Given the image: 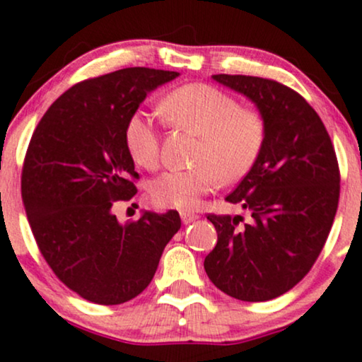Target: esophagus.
<instances>
[{
	"mask_svg": "<svg viewBox=\"0 0 362 362\" xmlns=\"http://www.w3.org/2000/svg\"><path fill=\"white\" fill-rule=\"evenodd\" d=\"M198 215H194V213H189V211H181V221L185 223V225H189V223H193Z\"/></svg>",
	"mask_w": 362,
	"mask_h": 362,
	"instance_id": "1",
	"label": "esophagus"
}]
</instances>
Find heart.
I'll list each match as a JSON object with an SVG mask.
<instances>
[{
	"label": "heart",
	"instance_id": "b5f03b06",
	"mask_svg": "<svg viewBox=\"0 0 362 362\" xmlns=\"http://www.w3.org/2000/svg\"><path fill=\"white\" fill-rule=\"evenodd\" d=\"M159 112L177 129L199 136L193 164L169 171L151 186V198L160 208L191 211L218 185H235L252 171L267 141V122L255 109L240 107L235 97L208 83H186L160 100ZM131 158L154 171L160 163V136L153 120L132 114L124 129Z\"/></svg>",
	"mask_w": 362,
	"mask_h": 362
}]
</instances>
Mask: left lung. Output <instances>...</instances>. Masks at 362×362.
Returning a JSON list of instances; mask_svg holds the SVG:
<instances>
[{
	"mask_svg": "<svg viewBox=\"0 0 362 362\" xmlns=\"http://www.w3.org/2000/svg\"><path fill=\"white\" fill-rule=\"evenodd\" d=\"M255 102L267 122L260 159L226 202L243 216H206L218 233L204 270L226 296L265 302L296 287L322 252L336 216L341 173L322 120L300 93L270 78L213 75Z\"/></svg>",
	"mask_w": 362,
	"mask_h": 362,
	"instance_id": "obj_1",
	"label": "left lung"
}]
</instances>
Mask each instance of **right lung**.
Returning <instances> with one entry per match:
<instances>
[{"label": "right lung", "instance_id": "add662e5", "mask_svg": "<svg viewBox=\"0 0 362 362\" xmlns=\"http://www.w3.org/2000/svg\"><path fill=\"white\" fill-rule=\"evenodd\" d=\"M177 75L131 66L75 83L45 112L26 149L21 198L35 242L58 280L93 304L139 296L181 228L174 209L124 225L112 213L137 193L127 119Z\"/></svg>", "mask_w": 362, "mask_h": 362}]
</instances>
